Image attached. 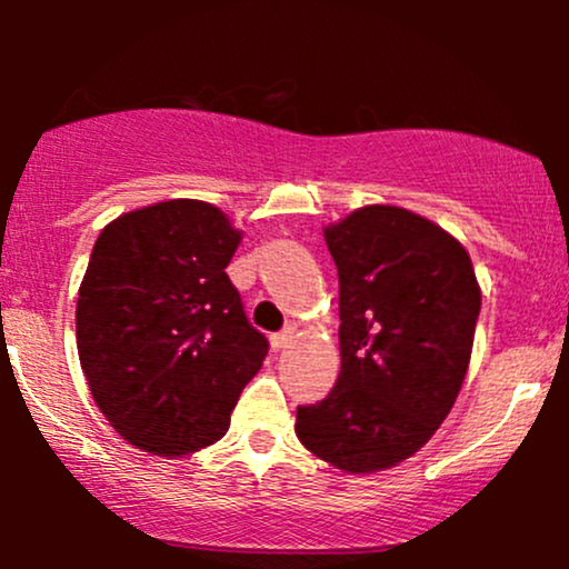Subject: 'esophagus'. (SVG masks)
<instances>
[{"instance_id":"esophagus-1","label":"esophagus","mask_w":569,"mask_h":569,"mask_svg":"<svg viewBox=\"0 0 569 569\" xmlns=\"http://www.w3.org/2000/svg\"><path fill=\"white\" fill-rule=\"evenodd\" d=\"M291 339H293V326H289V329H283V331H278V335H272L270 337V345H272V350H283V348H289L291 345Z\"/></svg>"}]
</instances>
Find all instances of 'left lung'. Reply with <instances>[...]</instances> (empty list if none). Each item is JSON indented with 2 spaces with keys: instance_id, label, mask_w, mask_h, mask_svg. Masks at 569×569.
Listing matches in <instances>:
<instances>
[{
  "instance_id": "1",
  "label": "left lung",
  "mask_w": 569,
  "mask_h": 569,
  "mask_svg": "<svg viewBox=\"0 0 569 569\" xmlns=\"http://www.w3.org/2000/svg\"><path fill=\"white\" fill-rule=\"evenodd\" d=\"M339 272V369L297 436L345 473H375L430 441L471 363L481 289L471 257L439 224L363 206L323 227Z\"/></svg>"
}]
</instances>
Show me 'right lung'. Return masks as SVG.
Instances as JSON below:
<instances>
[{
  "label": "right lung",
  "instance_id": "right-lung-1",
  "mask_svg": "<svg viewBox=\"0 0 569 569\" xmlns=\"http://www.w3.org/2000/svg\"><path fill=\"white\" fill-rule=\"evenodd\" d=\"M243 232L202 200H162L98 234L77 352L93 401L128 443L160 457L211 447L262 369L267 339L227 278Z\"/></svg>",
  "mask_w": 569,
  "mask_h": 569
}]
</instances>
